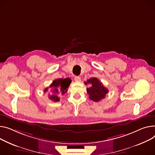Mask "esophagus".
<instances>
[{"label":"esophagus","mask_w":155,"mask_h":155,"mask_svg":"<svg viewBox=\"0 0 155 155\" xmlns=\"http://www.w3.org/2000/svg\"><path fill=\"white\" fill-rule=\"evenodd\" d=\"M75 81H81V78L79 76H76L74 78Z\"/></svg>","instance_id":"obj_1"}]
</instances>
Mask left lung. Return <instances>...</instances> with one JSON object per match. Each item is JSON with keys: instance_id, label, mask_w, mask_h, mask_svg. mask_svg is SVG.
<instances>
[{"instance_id": "obj_1", "label": "left lung", "mask_w": 155, "mask_h": 155, "mask_svg": "<svg viewBox=\"0 0 155 155\" xmlns=\"http://www.w3.org/2000/svg\"><path fill=\"white\" fill-rule=\"evenodd\" d=\"M85 84H90V87L87 88L89 98L95 102H98L105 98L106 94L108 93V90L105 88L101 82L95 77L88 79Z\"/></svg>"}]
</instances>
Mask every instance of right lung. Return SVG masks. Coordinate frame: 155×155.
<instances>
[{
    "label": "right lung",
    "instance_id": "right-lung-1",
    "mask_svg": "<svg viewBox=\"0 0 155 155\" xmlns=\"http://www.w3.org/2000/svg\"><path fill=\"white\" fill-rule=\"evenodd\" d=\"M71 79L58 78L54 80L49 87L44 89V92L48 94V98L55 102L60 101V96L63 95L67 91V88L70 86Z\"/></svg>",
    "mask_w": 155,
    "mask_h": 155
}]
</instances>
